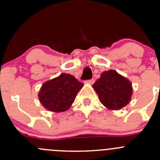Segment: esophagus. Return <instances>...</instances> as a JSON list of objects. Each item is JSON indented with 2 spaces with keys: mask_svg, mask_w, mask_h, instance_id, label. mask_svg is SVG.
Wrapping results in <instances>:
<instances>
[{
  "mask_svg": "<svg viewBox=\"0 0 160 160\" xmlns=\"http://www.w3.org/2000/svg\"><path fill=\"white\" fill-rule=\"evenodd\" d=\"M94 79H90V80H87V83H89V84H93V83H94Z\"/></svg>",
  "mask_w": 160,
  "mask_h": 160,
  "instance_id": "1",
  "label": "esophagus"
}]
</instances>
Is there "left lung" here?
Instances as JSON below:
<instances>
[{"label": "left lung", "mask_w": 160, "mask_h": 160, "mask_svg": "<svg viewBox=\"0 0 160 160\" xmlns=\"http://www.w3.org/2000/svg\"><path fill=\"white\" fill-rule=\"evenodd\" d=\"M100 101L110 110H119L131 101L132 83L114 70L104 71L93 83Z\"/></svg>", "instance_id": "obj_1"}]
</instances>
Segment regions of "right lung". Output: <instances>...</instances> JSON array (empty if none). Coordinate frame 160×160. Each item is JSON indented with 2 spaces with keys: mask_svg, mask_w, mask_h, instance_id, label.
<instances>
[{
  "mask_svg": "<svg viewBox=\"0 0 160 160\" xmlns=\"http://www.w3.org/2000/svg\"><path fill=\"white\" fill-rule=\"evenodd\" d=\"M83 86V83L73 76L62 73L43 83L38 98L46 109L53 112H62L70 108Z\"/></svg>",
  "mask_w": 160,
  "mask_h": 160,
  "instance_id": "obj_1",
  "label": "right lung"
}]
</instances>
